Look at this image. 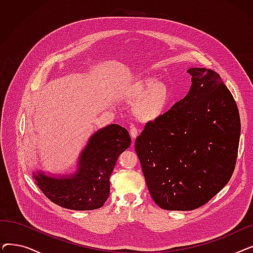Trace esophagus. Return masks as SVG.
Instances as JSON below:
<instances>
[{
	"label": "esophagus",
	"instance_id": "34e87169",
	"mask_svg": "<svg viewBox=\"0 0 253 253\" xmlns=\"http://www.w3.org/2000/svg\"><path fill=\"white\" fill-rule=\"evenodd\" d=\"M129 133H130V136L133 138V139H135L136 137H137V135H138V130H137V128H135V127H131L130 128V131H129Z\"/></svg>",
	"mask_w": 253,
	"mask_h": 253
}]
</instances>
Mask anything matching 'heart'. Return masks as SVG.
Masks as SVG:
<instances>
[{
  "instance_id": "1",
  "label": "heart",
  "mask_w": 253,
  "mask_h": 253,
  "mask_svg": "<svg viewBox=\"0 0 253 253\" xmlns=\"http://www.w3.org/2000/svg\"><path fill=\"white\" fill-rule=\"evenodd\" d=\"M125 95L136 101L137 116L147 121L161 117L170 101V92L154 77L145 76L125 88Z\"/></svg>"
}]
</instances>
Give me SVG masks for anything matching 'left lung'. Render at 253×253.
Segmentation results:
<instances>
[{
	"label": "left lung",
	"instance_id": "1",
	"mask_svg": "<svg viewBox=\"0 0 253 253\" xmlns=\"http://www.w3.org/2000/svg\"><path fill=\"white\" fill-rule=\"evenodd\" d=\"M187 96L135 140L149 192L166 210H194L233 174L241 123L236 101L214 71L192 68Z\"/></svg>",
	"mask_w": 253,
	"mask_h": 253
}]
</instances>
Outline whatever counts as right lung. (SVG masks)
Listing matches in <instances>:
<instances>
[{
	"label": "right lung",
	"instance_id": "obj_1",
	"mask_svg": "<svg viewBox=\"0 0 253 253\" xmlns=\"http://www.w3.org/2000/svg\"><path fill=\"white\" fill-rule=\"evenodd\" d=\"M128 131L111 124L93 134L79 158L76 173L53 177L34 172L36 184L50 201L72 210H94L110 195V177L118 157L129 148Z\"/></svg>",
	"mask_w": 253,
	"mask_h": 253
}]
</instances>
